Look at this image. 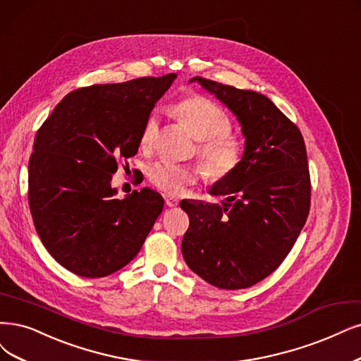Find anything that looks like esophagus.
I'll return each instance as SVG.
<instances>
[{
	"label": "esophagus",
	"mask_w": 361,
	"mask_h": 361,
	"mask_svg": "<svg viewBox=\"0 0 361 361\" xmlns=\"http://www.w3.org/2000/svg\"><path fill=\"white\" fill-rule=\"evenodd\" d=\"M165 204H166V207L173 208V207L178 205V199L177 197H171V196H165Z\"/></svg>",
	"instance_id": "obj_1"
}]
</instances>
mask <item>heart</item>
Returning <instances> with one entry per match:
<instances>
[{
    "label": "heart",
    "mask_w": 361,
    "mask_h": 361,
    "mask_svg": "<svg viewBox=\"0 0 361 361\" xmlns=\"http://www.w3.org/2000/svg\"><path fill=\"white\" fill-rule=\"evenodd\" d=\"M181 122L189 128L192 135L199 141L201 154L208 176L212 180H223L236 171L244 156V144L232 135L229 114L220 105L205 97L193 95L184 98L172 109ZM159 133V120L153 114L144 123L141 145L150 149ZM153 185L168 195H181L190 184L204 176V169L195 165H181L169 160H159L149 171Z\"/></svg>",
    "instance_id": "obj_1"
}]
</instances>
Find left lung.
<instances>
[{
  "label": "left lung",
  "instance_id": "8db88e82",
  "mask_svg": "<svg viewBox=\"0 0 361 361\" xmlns=\"http://www.w3.org/2000/svg\"><path fill=\"white\" fill-rule=\"evenodd\" d=\"M214 95L241 125L244 156L209 193L221 205L183 201L190 224L181 251L189 268L226 290L257 284L271 275L303 229L310 214L311 181L299 128L255 90L190 78Z\"/></svg>",
  "mask_w": 361,
  "mask_h": 361
}]
</instances>
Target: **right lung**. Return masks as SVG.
Returning a JSON list of instances; mask_svg holds the SVG:
<instances>
[{
	"mask_svg": "<svg viewBox=\"0 0 361 361\" xmlns=\"http://www.w3.org/2000/svg\"><path fill=\"white\" fill-rule=\"evenodd\" d=\"M177 74L68 93L38 129L28 166L35 231L65 269L101 278L138 255L164 209L152 189L116 197L118 159L135 156L154 104Z\"/></svg>",
	"mask_w": 361,
	"mask_h": 361,
	"instance_id": "obj_1",
	"label": "right lung"
}]
</instances>
